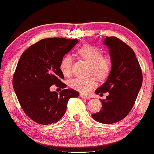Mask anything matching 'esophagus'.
Wrapping results in <instances>:
<instances>
[{
	"instance_id": "1",
	"label": "esophagus",
	"mask_w": 154,
	"mask_h": 154,
	"mask_svg": "<svg viewBox=\"0 0 154 154\" xmlns=\"http://www.w3.org/2000/svg\"><path fill=\"white\" fill-rule=\"evenodd\" d=\"M80 97H81L82 98H83V99H90V96H88V95H86L84 94H80Z\"/></svg>"
}]
</instances>
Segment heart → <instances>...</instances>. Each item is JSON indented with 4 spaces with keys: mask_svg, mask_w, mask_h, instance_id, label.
I'll use <instances>...</instances> for the list:
<instances>
[{
    "mask_svg": "<svg viewBox=\"0 0 154 154\" xmlns=\"http://www.w3.org/2000/svg\"><path fill=\"white\" fill-rule=\"evenodd\" d=\"M77 53L83 59L90 63V72L99 78L103 79L108 76L112 69V61L108 57L102 56V53L97 46L86 45L77 50ZM72 59L70 55H66L60 63V70L65 77L71 73ZM98 84L97 78L91 77H79L69 82V86L77 91L88 93Z\"/></svg>",
    "mask_w": 154,
    "mask_h": 154,
    "instance_id": "obj_1",
    "label": "heart"
}]
</instances>
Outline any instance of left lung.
Masks as SVG:
<instances>
[{"instance_id":"obj_1","label":"left lung","mask_w":154,"mask_h":154,"mask_svg":"<svg viewBox=\"0 0 154 154\" xmlns=\"http://www.w3.org/2000/svg\"><path fill=\"white\" fill-rule=\"evenodd\" d=\"M103 43L109 48L112 69L106 82L95 92L109 94L106 99H100L102 109L92 117L99 123L112 124L131 111L142 86L143 74L135 53L125 42L116 37H106Z\"/></svg>"}]
</instances>
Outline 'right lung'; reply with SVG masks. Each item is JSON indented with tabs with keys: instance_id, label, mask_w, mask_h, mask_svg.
<instances>
[{
	"instance_id": "add662e5",
	"label": "right lung",
	"mask_w": 154,
	"mask_h": 154,
	"mask_svg": "<svg viewBox=\"0 0 154 154\" xmlns=\"http://www.w3.org/2000/svg\"><path fill=\"white\" fill-rule=\"evenodd\" d=\"M76 39L53 38L36 42L22 54L13 77V87L21 108L29 118L42 125L57 123L64 115L73 89L51 92L53 85L65 88L60 70L62 57L76 45Z\"/></svg>"
}]
</instances>
